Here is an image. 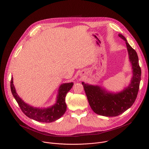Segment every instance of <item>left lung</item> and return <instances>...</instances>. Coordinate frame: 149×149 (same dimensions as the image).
I'll use <instances>...</instances> for the list:
<instances>
[{"mask_svg":"<svg viewBox=\"0 0 149 149\" xmlns=\"http://www.w3.org/2000/svg\"><path fill=\"white\" fill-rule=\"evenodd\" d=\"M118 36L126 42L132 65L133 76L130 84L122 91L115 93L100 86L81 83L93 111L97 114L108 117L119 115L133 105L137 97L141 80V69L136 52L122 34H119Z\"/></svg>","mask_w":149,"mask_h":149,"instance_id":"1","label":"left lung"}]
</instances>
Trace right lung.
Wrapping results in <instances>:
<instances>
[{
    "instance_id": "obj_1",
    "label": "right lung",
    "mask_w": 149,
    "mask_h": 149,
    "mask_svg": "<svg viewBox=\"0 0 149 149\" xmlns=\"http://www.w3.org/2000/svg\"><path fill=\"white\" fill-rule=\"evenodd\" d=\"M73 86V82L62 84L59 87L56 101L55 104L48 108H37L26 103L19 97L13 84V77L10 81L12 93L23 113L31 119L46 123L52 122L58 120L65 113L67 108L65 97Z\"/></svg>"
}]
</instances>
